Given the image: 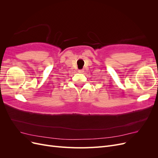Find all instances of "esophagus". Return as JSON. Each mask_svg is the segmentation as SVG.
Returning a JSON list of instances; mask_svg holds the SVG:
<instances>
[{
	"label": "esophagus",
	"instance_id": "esophagus-1",
	"mask_svg": "<svg viewBox=\"0 0 158 158\" xmlns=\"http://www.w3.org/2000/svg\"><path fill=\"white\" fill-rule=\"evenodd\" d=\"M78 73H84V70H78Z\"/></svg>",
	"mask_w": 158,
	"mask_h": 158
}]
</instances>
